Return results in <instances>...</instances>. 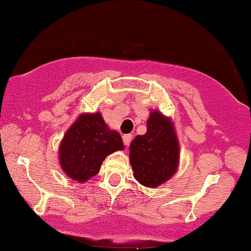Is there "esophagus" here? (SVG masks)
Returning <instances> with one entry per match:
<instances>
[{
	"mask_svg": "<svg viewBox=\"0 0 251 251\" xmlns=\"http://www.w3.org/2000/svg\"><path fill=\"white\" fill-rule=\"evenodd\" d=\"M132 134H124L123 135V141H124V145H126V146H128L129 144H131L132 141Z\"/></svg>",
	"mask_w": 251,
	"mask_h": 251,
	"instance_id": "1",
	"label": "esophagus"
}]
</instances>
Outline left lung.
I'll list each match as a JSON object with an SVG mask.
<instances>
[{"label":"left lung","mask_w":251,"mask_h":251,"mask_svg":"<svg viewBox=\"0 0 251 251\" xmlns=\"http://www.w3.org/2000/svg\"><path fill=\"white\" fill-rule=\"evenodd\" d=\"M129 162L135 180L149 188L161 186L176 173L180 144L170 117L151 111L147 132L137 135L129 145Z\"/></svg>","instance_id":"left-lung-1"}]
</instances>
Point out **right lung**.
Returning a JSON list of instances; mask_svg holds the SVG:
<instances>
[{
	"mask_svg": "<svg viewBox=\"0 0 251 251\" xmlns=\"http://www.w3.org/2000/svg\"><path fill=\"white\" fill-rule=\"evenodd\" d=\"M123 150L122 137L108 127L100 112L81 113L60 141L58 160L66 176L84 183L99 173L107 155Z\"/></svg>",
	"mask_w": 251,
	"mask_h": 251,
	"instance_id": "add662e5",
	"label": "right lung"
}]
</instances>
